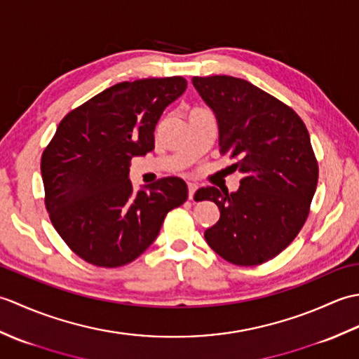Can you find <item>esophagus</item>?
Returning <instances> with one entry per match:
<instances>
[{"mask_svg": "<svg viewBox=\"0 0 359 359\" xmlns=\"http://www.w3.org/2000/svg\"><path fill=\"white\" fill-rule=\"evenodd\" d=\"M196 189H197V185L193 184V182H188V197H189V199H193V197H194Z\"/></svg>", "mask_w": 359, "mask_h": 359, "instance_id": "esophagus-1", "label": "esophagus"}]
</instances>
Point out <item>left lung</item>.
Segmentation results:
<instances>
[{"instance_id": "1", "label": "left lung", "mask_w": 359, "mask_h": 359, "mask_svg": "<svg viewBox=\"0 0 359 359\" xmlns=\"http://www.w3.org/2000/svg\"><path fill=\"white\" fill-rule=\"evenodd\" d=\"M202 100L215 112L219 151L236 158L242 172L236 193L207 187L197 201L220 210L205 241L234 265H259L285 250L309 216L318 185V162L306 125L297 114L251 85L212 75L193 77Z\"/></svg>"}]
</instances>
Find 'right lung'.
<instances>
[{
    "instance_id": "add662e5",
    "label": "right lung",
    "mask_w": 359,
    "mask_h": 359,
    "mask_svg": "<svg viewBox=\"0 0 359 359\" xmlns=\"http://www.w3.org/2000/svg\"><path fill=\"white\" fill-rule=\"evenodd\" d=\"M184 77L123 81L60 121L41 156L50 222L75 255L114 269L139 257L165 216L187 201L180 177L134 193L129 165L154 149V129L168 104L185 93Z\"/></svg>"
}]
</instances>
